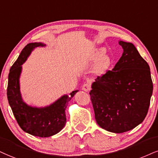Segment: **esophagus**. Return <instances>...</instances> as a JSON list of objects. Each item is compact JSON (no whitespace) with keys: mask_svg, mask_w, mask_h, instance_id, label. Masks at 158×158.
Instances as JSON below:
<instances>
[{"mask_svg":"<svg viewBox=\"0 0 158 158\" xmlns=\"http://www.w3.org/2000/svg\"><path fill=\"white\" fill-rule=\"evenodd\" d=\"M90 89H91V86L89 83H84L82 86V90L84 91H86V92L87 91H90Z\"/></svg>","mask_w":158,"mask_h":158,"instance_id":"34e87169","label":"esophagus"}]
</instances>
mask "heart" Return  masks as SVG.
I'll list each match as a JSON object with an SVG mask.
<instances>
[{
  "label": "heart",
  "instance_id": "b5f03b06",
  "mask_svg": "<svg viewBox=\"0 0 158 158\" xmlns=\"http://www.w3.org/2000/svg\"><path fill=\"white\" fill-rule=\"evenodd\" d=\"M105 49L101 48L96 50L91 57V61H95L94 73L97 74H101L108 69L110 63V57L108 54L104 53Z\"/></svg>",
  "mask_w": 158,
  "mask_h": 158
}]
</instances>
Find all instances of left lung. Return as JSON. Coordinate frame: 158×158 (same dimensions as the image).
I'll return each mask as SVG.
<instances>
[{
  "instance_id": "8db88e82",
  "label": "left lung",
  "mask_w": 158,
  "mask_h": 158,
  "mask_svg": "<svg viewBox=\"0 0 158 158\" xmlns=\"http://www.w3.org/2000/svg\"><path fill=\"white\" fill-rule=\"evenodd\" d=\"M123 54L114 69L91 84L95 119L107 131L122 133L143 122L153 84L150 68L133 43L118 41Z\"/></svg>"
}]
</instances>
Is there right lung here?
Masks as SVG:
<instances>
[{"mask_svg":"<svg viewBox=\"0 0 158 158\" xmlns=\"http://www.w3.org/2000/svg\"><path fill=\"white\" fill-rule=\"evenodd\" d=\"M42 42L29 43L23 48L17 61L11 66L8 77L7 98L17 123L23 131L34 136L46 138L59 133L65 126V110L68 102L78 90L64 94L49 106L36 107L23 100L20 91L19 77L22 65L35 48L45 47Z\"/></svg>","mask_w":158,"mask_h":158,"instance_id":"add662e5","label":"right lung"}]
</instances>
